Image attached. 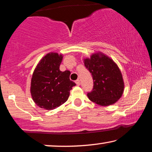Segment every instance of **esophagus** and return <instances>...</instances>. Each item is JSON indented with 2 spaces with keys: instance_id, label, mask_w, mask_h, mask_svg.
I'll use <instances>...</instances> for the list:
<instances>
[{
  "instance_id": "34e87169",
  "label": "esophagus",
  "mask_w": 152,
  "mask_h": 152,
  "mask_svg": "<svg viewBox=\"0 0 152 152\" xmlns=\"http://www.w3.org/2000/svg\"><path fill=\"white\" fill-rule=\"evenodd\" d=\"M75 83H76V84L77 85V86H80V80H77L76 81H75Z\"/></svg>"
}]
</instances>
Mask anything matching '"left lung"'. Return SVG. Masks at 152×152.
Here are the masks:
<instances>
[{"mask_svg":"<svg viewBox=\"0 0 152 152\" xmlns=\"http://www.w3.org/2000/svg\"><path fill=\"white\" fill-rule=\"evenodd\" d=\"M84 65L93 80V88L87 94L89 99L103 106L117 102L124 92V83L120 69L114 61L97 53L92 55L90 59H85Z\"/></svg>","mask_w":152,"mask_h":152,"instance_id":"obj_1","label":"left lung"}]
</instances>
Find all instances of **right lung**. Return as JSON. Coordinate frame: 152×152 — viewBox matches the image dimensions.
I'll return each instance as SVG.
<instances>
[{
    "label": "right lung",
    "mask_w": 152,
    "mask_h": 152,
    "mask_svg": "<svg viewBox=\"0 0 152 152\" xmlns=\"http://www.w3.org/2000/svg\"><path fill=\"white\" fill-rule=\"evenodd\" d=\"M63 57L56 53L47 54L33 73L31 94L34 102L41 108L54 110L69 99L75 83L70 80L71 72L60 71Z\"/></svg>",
    "instance_id": "right-lung-1"
}]
</instances>
